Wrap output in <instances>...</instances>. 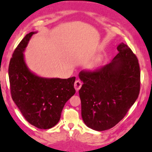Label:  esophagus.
Segmentation results:
<instances>
[{"instance_id":"34e87169","label":"esophagus","mask_w":152,"mask_h":152,"mask_svg":"<svg viewBox=\"0 0 152 152\" xmlns=\"http://www.w3.org/2000/svg\"><path fill=\"white\" fill-rule=\"evenodd\" d=\"M82 86V82L80 80H76L75 82L74 87L76 91H79Z\"/></svg>"}]
</instances>
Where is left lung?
Masks as SVG:
<instances>
[{"instance_id":"1","label":"left lung","mask_w":152,"mask_h":152,"mask_svg":"<svg viewBox=\"0 0 152 152\" xmlns=\"http://www.w3.org/2000/svg\"><path fill=\"white\" fill-rule=\"evenodd\" d=\"M117 49L119 53L110 63L79 73L83 82L79 91L82 118L87 127L97 131L118 124L140 94V69L136 55L123 42Z\"/></svg>"}]
</instances>
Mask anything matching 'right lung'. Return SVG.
<instances>
[{
  "mask_svg": "<svg viewBox=\"0 0 152 152\" xmlns=\"http://www.w3.org/2000/svg\"><path fill=\"white\" fill-rule=\"evenodd\" d=\"M34 33L26 34L12 53L9 66L10 94L29 124L47 129L58 123L65 103L75 94V77L42 78L28 70L23 51Z\"/></svg>",
  "mask_w": 152,
  "mask_h": 152,
  "instance_id": "1",
  "label": "right lung"
}]
</instances>
